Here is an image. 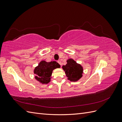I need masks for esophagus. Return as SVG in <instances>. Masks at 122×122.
I'll list each match as a JSON object with an SVG mask.
<instances>
[{"instance_id":"obj_1","label":"esophagus","mask_w":122,"mask_h":122,"mask_svg":"<svg viewBox=\"0 0 122 122\" xmlns=\"http://www.w3.org/2000/svg\"><path fill=\"white\" fill-rule=\"evenodd\" d=\"M57 62H58V63L59 64H60L61 66V61H57Z\"/></svg>"}]
</instances>
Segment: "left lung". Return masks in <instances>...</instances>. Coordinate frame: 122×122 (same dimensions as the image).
I'll return each mask as SVG.
<instances>
[{
	"instance_id": "1",
	"label": "left lung",
	"mask_w": 122,
	"mask_h": 122,
	"mask_svg": "<svg viewBox=\"0 0 122 122\" xmlns=\"http://www.w3.org/2000/svg\"><path fill=\"white\" fill-rule=\"evenodd\" d=\"M67 62V64L62 67L65 71L66 76L71 81H77L82 76V67L73 59H69Z\"/></svg>"
}]
</instances>
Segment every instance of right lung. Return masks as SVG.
<instances>
[{
    "instance_id": "1",
    "label": "right lung",
    "mask_w": 122,
    "mask_h": 122,
    "mask_svg": "<svg viewBox=\"0 0 122 122\" xmlns=\"http://www.w3.org/2000/svg\"><path fill=\"white\" fill-rule=\"evenodd\" d=\"M58 68H60V65L56 61H41L34 70L35 78L41 83L47 84L50 82L53 70Z\"/></svg>"
}]
</instances>
